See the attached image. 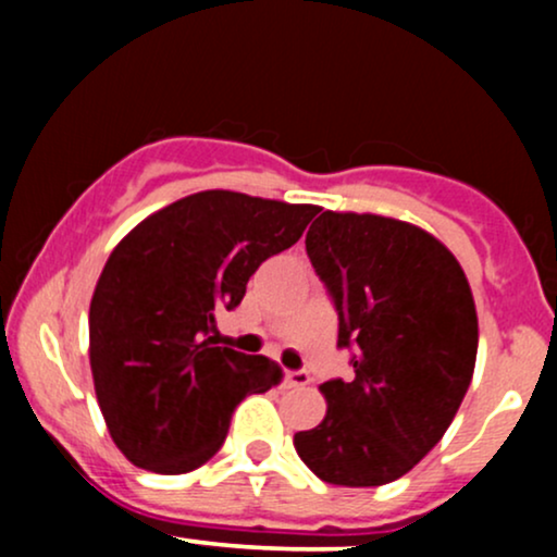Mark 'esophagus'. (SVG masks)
<instances>
[{
	"instance_id": "34e87169",
	"label": "esophagus",
	"mask_w": 557,
	"mask_h": 557,
	"mask_svg": "<svg viewBox=\"0 0 557 557\" xmlns=\"http://www.w3.org/2000/svg\"><path fill=\"white\" fill-rule=\"evenodd\" d=\"M311 382V376H309V372H306V369H287L285 372V385L287 387H304V385H309Z\"/></svg>"
}]
</instances>
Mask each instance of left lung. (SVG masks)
<instances>
[{"mask_svg":"<svg viewBox=\"0 0 557 557\" xmlns=\"http://www.w3.org/2000/svg\"><path fill=\"white\" fill-rule=\"evenodd\" d=\"M306 253L337 311L350 380L322 385L327 417L293 437L322 482L380 487L443 440L476 361V309L456 257L424 230L322 212Z\"/></svg>","mask_w":557,"mask_h":557,"instance_id":"obj_1","label":"left lung"}]
</instances>
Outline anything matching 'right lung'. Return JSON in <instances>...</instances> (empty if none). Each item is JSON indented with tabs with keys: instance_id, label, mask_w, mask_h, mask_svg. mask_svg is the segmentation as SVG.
Instances as JSON below:
<instances>
[{
	"instance_id": "1",
	"label": "right lung",
	"mask_w": 557,
	"mask_h": 557,
	"mask_svg": "<svg viewBox=\"0 0 557 557\" xmlns=\"http://www.w3.org/2000/svg\"><path fill=\"white\" fill-rule=\"evenodd\" d=\"M317 212L201 190L117 243L91 298L88 354L96 400L127 461L194 471L225 443L238 403L280 385L283 369L267 356L214 345V311H233L261 261L290 248Z\"/></svg>"
}]
</instances>
